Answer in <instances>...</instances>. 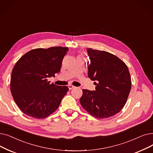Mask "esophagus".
<instances>
[{
	"instance_id": "1",
	"label": "esophagus",
	"mask_w": 153,
	"mask_h": 153,
	"mask_svg": "<svg viewBox=\"0 0 153 153\" xmlns=\"http://www.w3.org/2000/svg\"><path fill=\"white\" fill-rule=\"evenodd\" d=\"M68 88H69V90H71V89H72L75 88V86L72 85H68Z\"/></svg>"
}]
</instances>
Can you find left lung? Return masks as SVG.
I'll use <instances>...</instances> for the list:
<instances>
[{"label":"left lung","mask_w":153,"mask_h":153,"mask_svg":"<svg viewBox=\"0 0 153 153\" xmlns=\"http://www.w3.org/2000/svg\"><path fill=\"white\" fill-rule=\"evenodd\" d=\"M90 63L88 77L94 82L95 91L82 89L80 103L95 117L104 119L114 116L124 106L131 88L128 66L109 52L87 49Z\"/></svg>","instance_id":"8db88e82"}]
</instances>
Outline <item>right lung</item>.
Returning a JSON list of instances; mask_svg holds the SVG:
<instances>
[{
    "label": "right lung",
    "mask_w": 153,
    "mask_h": 153,
    "mask_svg": "<svg viewBox=\"0 0 153 153\" xmlns=\"http://www.w3.org/2000/svg\"><path fill=\"white\" fill-rule=\"evenodd\" d=\"M68 48H38L25 54L12 71L10 91L14 101L24 114L43 119L53 113L69 91L67 86L50 83L61 70Z\"/></svg>",
    "instance_id": "add662e5"
}]
</instances>
